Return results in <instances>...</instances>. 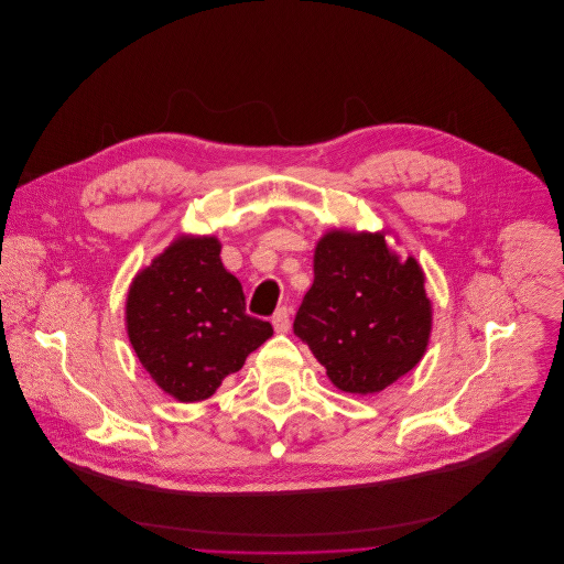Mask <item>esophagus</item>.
I'll use <instances>...</instances> for the list:
<instances>
[{"mask_svg":"<svg viewBox=\"0 0 564 564\" xmlns=\"http://www.w3.org/2000/svg\"><path fill=\"white\" fill-rule=\"evenodd\" d=\"M291 326V317H289V308L286 306H280L275 313H273V328L278 333H286Z\"/></svg>","mask_w":564,"mask_h":564,"instance_id":"obj_1","label":"esophagus"}]
</instances>
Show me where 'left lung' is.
Masks as SVG:
<instances>
[{"label":"left lung","mask_w":564,"mask_h":564,"mask_svg":"<svg viewBox=\"0 0 564 564\" xmlns=\"http://www.w3.org/2000/svg\"><path fill=\"white\" fill-rule=\"evenodd\" d=\"M293 330L337 389L378 393L424 356L431 304L422 269L413 258L400 262L384 236L330 231L317 242Z\"/></svg>","instance_id":"left-lung-1"}]
</instances>
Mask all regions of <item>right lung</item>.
I'll use <instances>...</instances> for the list:
<instances>
[{"label": "right lung", "instance_id": "add662e5", "mask_svg": "<svg viewBox=\"0 0 564 564\" xmlns=\"http://www.w3.org/2000/svg\"><path fill=\"white\" fill-rule=\"evenodd\" d=\"M127 326L142 367L180 402L210 398L273 335L271 322L247 313L215 238H180L144 269L129 291Z\"/></svg>", "mask_w": 564, "mask_h": 564}]
</instances>
